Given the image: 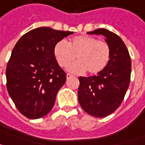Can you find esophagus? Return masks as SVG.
<instances>
[{"label":"esophagus","instance_id":"34e87169","mask_svg":"<svg viewBox=\"0 0 145 145\" xmlns=\"http://www.w3.org/2000/svg\"><path fill=\"white\" fill-rule=\"evenodd\" d=\"M72 77L73 75L72 74H67V79H70L71 78H72Z\"/></svg>","mask_w":145,"mask_h":145}]
</instances>
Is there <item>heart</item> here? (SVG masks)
Masks as SVG:
<instances>
[{
	"label": "heart",
	"instance_id": "obj_1",
	"mask_svg": "<svg viewBox=\"0 0 145 145\" xmlns=\"http://www.w3.org/2000/svg\"><path fill=\"white\" fill-rule=\"evenodd\" d=\"M54 52L60 67H68L76 57L78 61L69 67L70 71H86L91 75L102 72L111 58V47L107 42L86 35L71 39L68 43L63 40L58 42Z\"/></svg>",
	"mask_w": 145,
	"mask_h": 145
}]
</instances>
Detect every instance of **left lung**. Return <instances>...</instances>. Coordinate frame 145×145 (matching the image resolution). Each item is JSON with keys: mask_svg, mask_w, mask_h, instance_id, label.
I'll return each instance as SVG.
<instances>
[{"mask_svg": "<svg viewBox=\"0 0 145 145\" xmlns=\"http://www.w3.org/2000/svg\"><path fill=\"white\" fill-rule=\"evenodd\" d=\"M88 34L103 35L111 47V58L105 69L97 75L79 77L78 101L89 115L106 117L119 108L131 82V60L121 38L106 29Z\"/></svg>", "mask_w": 145, "mask_h": 145, "instance_id": "obj_1", "label": "left lung"}]
</instances>
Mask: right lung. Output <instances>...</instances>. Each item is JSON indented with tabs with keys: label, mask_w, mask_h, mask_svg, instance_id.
<instances>
[{
	"label": "right lung",
	"mask_w": 145,
	"mask_h": 145,
	"mask_svg": "<svg viewBox=\"0 0 145 145\" xmlns=\"http://www.w3.org/2000/svg\"><path fill=\"white\" fill-rule=\"evenodd\" d=\"M73 32L39 27L14 46L6 68L7 89L19 112L39 119L50 112L67 74L54 56V46Z\"/></svg>",
	"instance_id": "add662e5"
}]
</instances>
